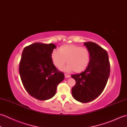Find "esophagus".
<instances>
[{
	"label": "esophagus",
	"instance_id": "34e87169",
	"mask_svg": "<svg viewBox=\"0 0 127 127\" xmlns=\"http://www.w3.org/2000/svg\"><path fill=\"white\" fill-rule=\"evenodd\" d=\"M64 76H65V78H69V77H70V76L69 75H68V74H64Z\"/></svg>",
	"mask_w": 127,
	"mask_h": 127
}]
</instances>
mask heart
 Here are the masks:
<instances>
[{"label": "heart", "instance_id": "1", "mask_svg": "<svg viewBox=\"0 0 127 127\" xmlns=\"http://www.w3.org/2000/svg\"><path fill=\"white\" fill-rule=\"evenodd\" d=\"M51 59L57 68L61 69L65 65H67L64 70L70 72H81L87 68L90 62L91 55L90 51L86 47L79 45L69 44L63 45L59 48V52L53 50L51 54Z\"/></svg>", "mask_w": 127, "mask_h": 127}]
</instances>
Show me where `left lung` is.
Wrapping results in <instances>:
<instances>
[{"label":"left lung","instance_id":"obj_1","mask_svg":"<svg viewBox=\"0 0 127 127\" xmlns=\"http://www.w3.org/2000/svg\"><path fill=\"white\" fill-rule=\"evenodd\" d=\"M84 45L90 52V62L85 71L71 76L76 81L71 93L77 101L88 102L104 91L109 77L110 65L106 50L93 42H84Z\"/></svg>","mask_w":127,"mask_h":127}]
</instances>
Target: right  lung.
<instances>
[{
	"label": "right lung",
	"mask_w": 127,
	"mask_h": 127,
	"mask_svg": "<svg viewBox=\"0 0 127 127\" xmlns=\"http://www.w3.org/2000/svg\"><path fill=\"white\" fill-rule=\"evenodd\" d=\"M56 48L53 44L34 43L25 47L21 56L19 72L23 85L31 96L40 100L52 98L64 79L51 59Z\"/></svg>",
	"instance_id": "right-lung-1"
}]
</instances>
